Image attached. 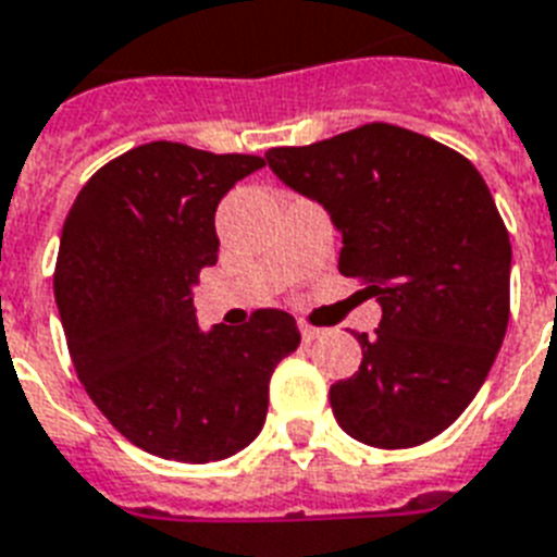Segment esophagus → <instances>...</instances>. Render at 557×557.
Here are the masks:
<instances>
[{
  "label": "esophagus",
  "instance_id": "esophagus-1",
  "mask_svg": "<svg viewBox=\"0 0 557 557\" xmlns=\"http://www.w3.org/2000/svg\"><path fill=\"white\" fill-rule=\"evenodd\" d=\"M300 334H302V341H318V337H323L325 329H320V325H311L309 320H300Z\"/></svg>",
  "mask_w": 557,
  "mask_h": 557
}]
</instances>
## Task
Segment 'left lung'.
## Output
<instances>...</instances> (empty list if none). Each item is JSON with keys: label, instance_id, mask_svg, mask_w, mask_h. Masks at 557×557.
I'll use <instances>...</instances> for the list:
<instances>
[{"label": "left lung", "instance_id": "obj_1", "mask_svg": "<svg viewBox=\"0 0 557 557\" xmlns=\"http://www.w3.org/2000/svg\"><path fill=\"white\" fill-rule=\"evenodd\" d=\"M271 171L332 214L337 269L381 300L363 360L329 388L341 429L411 449L460 418L509 323V232L463 153L388 122L323 143L269 148Z\"/></svg>", "mask_w": 557, "mask_h": 557}]
</instances>
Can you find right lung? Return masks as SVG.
Here are the masks:
<instances>
[{
  "mask_svg": "<svg viewBox=\"0 0 557 557\" xmlns=\"http://www.w3.org/2000/svg\"><path fill=\"white\" fill-rule=\"evenodd\" d=\"M255 153L146 143L76 194L59 239L53 294L88 397L134 446L183 463L232 458L260 435L269 381L300 346L288 311L202 332L194 283L216 263L214 211L263 169Z\"/></svg>",
  "mask_w": 557,
  "mask_h": 557,
  "instance_id": "obj_1",
  "label": "right lung"
}]
</instances>
